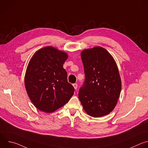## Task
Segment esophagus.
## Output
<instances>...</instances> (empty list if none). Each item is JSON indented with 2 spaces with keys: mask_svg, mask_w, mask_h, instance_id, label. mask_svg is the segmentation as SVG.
<instances>
[{
  "mask_svg": "<svg viewBox=\"0 0 148 148\" xmlns=\"http://www.w3.org/2000/svg\"><path fill=\"white\" fill-rule=\"evenodd\" d=\"M73 87H74V89H75V90H77V87H78L77 84H76V83L73 84Z\"/></svg>",
  "mask_w": 148,
  "mask_h": 148,
  "instance_id": "1",
  "label": "esophagus"
}]
</instances>
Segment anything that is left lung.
Returning a JSON list of instances; mask_svg holds the SVG:
<instances>
[{"label":"left lung","instance_id":"obj_1","mask_svg":"<svg viewBox=\"0 0 148 148\" xmlns=\"http://www.w3.org/2000/svg\"><path fill=\"white\" fill-rule=\"evenodd\" d=\"M81 57L86 78L78 97L83 109L92 117L107 115L115 107L121 91L116 63L102 47L84 50Z\"/></svg>","mask_w":148,"mask_h":148}]
</instances>
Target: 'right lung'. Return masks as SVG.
Returning <instances> with one entry per match:
<instances>
[{
  "label": "right lung",
  "instance_id": "1",
  "mask_svg": "<svg viewBox=\"0 0 148 148\" xmlns=\"http://www.w3.org/2000/svg\"><path fill=\"white\" fill-rule=\"evenodd\" d=\"M68 54L52 46L37 50L25 74V87L31 101L40 111L51 113L67 103L74 88L67 81L63 64Z\"/></svg>",
  "mask_w": 148,
  "mask_h": 148
}]
</instances>
